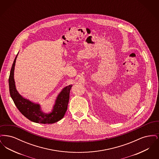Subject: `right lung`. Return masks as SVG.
Returning a JSON list of instances; mask_svg holds the SVG:
<instances>
[{"label": "right lung", "mask_w": 159, "mask_h": 159, "mask_svg": "<svg viewBox=\"0 0 159 159\" xmlns=\"http://www.w3.org/2000/svg\"><path fill=\"white\" fill-rule=\"evenodd\" d=\"M18 54L14 61L9 77L10 95L15 106L26 118L35 123L52 124L60 120L64 116L67 110L70 92L72 84L65 87L59 93L56 99L52 111L50 113H45L41 110L40 104L34 103L29 99L23 98L16 89L14 75L15 62Z\"/></svg>", "instance_id": "add662e5"}]
</instances>
